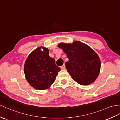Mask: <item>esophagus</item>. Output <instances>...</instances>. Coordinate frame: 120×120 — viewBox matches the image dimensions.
Wrapping results in <instances>:
<instances>
[{"label": "esophagus", "mask_w": 120, "mask_h": 120, "mask_svg": "<svg viewBox=\"0 0 120 120\" xmlns=\"http://www.w3.org/2000/svg\"><path fill=\"white\" fill-rule=\"evenodd\" d=\"M65 67H66V66H65V64H64V65H63V66H62L60 67V69H65Z\"/></svg>", "instance_id": "obj_1"}]
</instances>
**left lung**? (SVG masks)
Wrapping results in <instances>:
<instances>
[{
    "label": "left lung",
    "mask_w": 120,
    "mask_h": 120,
    "mask_svg": "<svg viewBox=\"0 0 120 120\" xmlns=\"http://www.w3.org/2000/svg\"><path fill=\"white\" fill-rule=\"evenodd\" d=\"M57 46L63 49L68 58L65 65L73 79L83 86L94 82L100 71L101 62L91 48L79 41L72 44L61 43Z\"/></svg>",
    "instance_id": "left-lung-1"
}]
</instances>
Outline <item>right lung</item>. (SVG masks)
Returning a JSON list of instances; mask_svg holds the SVG:
<instances>
[{
    "label": "right lung",
    "mask_w": 120,
    "mask_h": 120,
    "mask_svg": "<svg viewBox=\"0 0 120 120\" xmlns=\"http://www.w3.org/2000/svg\"><path fill=\"white\" fill-rule=\"evenodd\" d=\"M42 48L43 51H42ZM48 48L40 47L32 51L26 60L24 72L27 82L34 89H48L54 82L60 69L49 56Z\"/></svg>",
    "instance_id": "add662e5"
}]
</instances>
